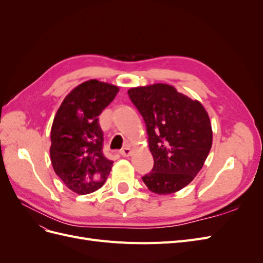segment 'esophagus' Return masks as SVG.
<instances>
[{
  "label": "esophagus",
  "mask_w": 263,
  "mask_h": 263,
  "mask_svg": "<svg viewBox=\"0 0 263 263\" xmlns=\"http://www.w3.org/2000/svg\"><path fill=\"white\" fill-rule=\"evenodd\" d=\"M132 153H133V151H132V149L129 147H125L124 149L121 150V155L123 157H129L132 155Z\"/></svg>",
  "instance_id": "1"
}]
</instances>
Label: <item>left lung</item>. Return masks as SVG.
Returning <instances> with one entry per match:
<instances>
[{"mask_svg":"<svg viewBox=\"0 0 263 263\" xmlns=\"http://www.w3.org/2000/svg\"><path fill=\"white\" fill-rule=\"evenodd\" d=\"M128 95L146 123L154 157V168L142 181L156 194L176 193L193 181L210 154L209 114L197 100L169 84L133 87Z\"/></svg>","mask_w":263,"mask_h":263,"instance_id":"1","label":"left lung"}]
</instances>
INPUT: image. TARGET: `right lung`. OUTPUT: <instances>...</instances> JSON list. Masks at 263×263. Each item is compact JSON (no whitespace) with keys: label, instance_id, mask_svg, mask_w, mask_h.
I'll use <instances>...</instances> for the list:
<instances>
[{"label":"right lung","instance_id":"1","mask_svg":"<svg viewBox=\"0 0 263 263\" xmlns=\"http://www.w3.org/2000/svg\"><path fill=\"white\" fill-rule=\"evenodd\" d=\"M119 87L89 80L76 86L53 118L50 159L55 174L68 189L84 195L104 184L113 161L103 154V132L99 116Z\"/></svg>","mask_w":263,"mask_h":263}]
</instances>
